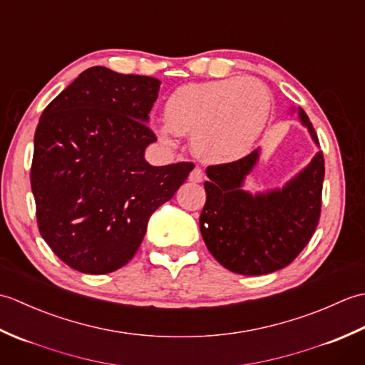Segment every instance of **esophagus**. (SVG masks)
<instances>
[{"instance_id":"34e87169","label":"esophagus","mask_w":365,"mask_h":365,"mask_svg":"<svg viewBox=\"0 0 365 365\" xmlns=\"http://www.w3.org/2000/svg\"><path fill=\"white\" fill-rule=\"evenodd\" d=\"M190 182H195V183H200L204 180V170L200 168H195L190 173Z\"/></svg>"}]
</instances>
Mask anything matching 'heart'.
<instances>
[{
  "mask_svg": "<svg viewBox=\"0 0 365 365\" xmlns=\"http://www.w3.org/2000/svg\"><path fill=\"white\" fill-rule=\"evenodd\" d=\"M271 108L268 89L254 78H226L178 88L165 105L163 139L190 135L192 150L208 163L246 157L259 141Z\"/></svg>",
  "mask_w": 365,
  "mask_h": 365,
  "instance_id": "b5f03b06",
  "label": "heart"
}]
</instances>
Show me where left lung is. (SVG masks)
Wrapping results in <instances>:
<instances>
[{
  "mask_svg": "<svg viewBox=\"0 0 365 365\" xmlns=\"http://www.w3.org/2000/svg\"><path fill=\"white\" fill-rule=\"evenodd\" d=\"M298 115L319 144L301 108ZM259 157L260 149L237 161L207 168V200L199 218L200 234L213 257L224 268L245 276L268 274L292 263L312 238L322 212V150L281 190L251 195L243 183Z\"/></svg>",
  "mask_w": 365,
  "mask_h": 365,
  "instance_id": "left-lung-1",
  "label": "left lung"
}]
</instances>
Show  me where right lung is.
<instances>
[{
	"instance_id": "add662e5",
	"label": "right lung",
	"mask_w": 365,
	"mask_h": 365,
	"mask_svg": "<svg viewBox=\"0 0 365 365\" xmlns=\"http://www.w3.org/2000/svg\"><path fill=\"white\" fill-rule=\"evenodd\" d=\"M161 81L91 67L45 108L34 135L37 226L66 265L106 274L127 265L147 222L195 169L152 166L147 127Z\"/></svg>"
}]
</instances>
